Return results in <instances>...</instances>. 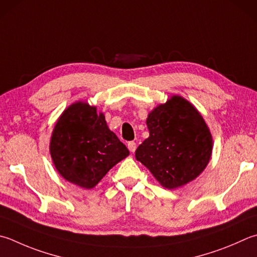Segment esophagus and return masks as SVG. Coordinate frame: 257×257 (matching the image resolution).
Instances as JSON below:
<instances>
[{"label":"esophagus","instance_id":"1","mask_svg":"<svg viewBox=\"0 0 257 257\" xmlns=\"http://www.w3.org/2000/svg\"><path fill=\"white\" fill-rule=\"evenodd\" d=\"M127 148L131 152H135V150H137V143L135 142H128L127 143Z\"/></svg>","mask_w":257,"mask_h":257}]
</instances>
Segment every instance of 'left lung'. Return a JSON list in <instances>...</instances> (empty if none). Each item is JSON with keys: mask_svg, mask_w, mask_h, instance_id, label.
<instances>
[{"mask_svg": "<svg viewBox=\"0 0 257 257\" xmlns=\"http://www.w3.org/2000/svg\"><path fill=\"white\" fill-rule=\"evenodd\" d=\"M150 137L135 151L160 185L177 189L199 176L209 163L212 137L204 117L186 98L173 95L149 113Z\"/></svg>", "mask_w": 257, "mask_h": 257, "instance_id": "1", "label": "left lung"}]
</instances>
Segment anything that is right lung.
I'll list each match as a JSON object with an SVG mask.
<instances>
[{"instance_id":"right-lung-1","label":"right lung","mask_w":257,"mask_h":257,"mask_svg":"<svg viewBox=\"0 0 257 257\" xmlns=\"http://www.w3.org/2000/svg\"><path fill=\"white\" fill-rule=\"evenodd\" d=\"M50 156L58 173L74 185L91 189L130 152L107 126L96 106L76 101L53 127Z\"/></svg>"}]
</instances>
